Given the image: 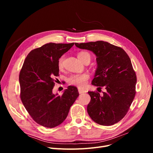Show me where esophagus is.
I'll list each match as a JSON object with an SVG mask.
<instances>
[{"instance_id": "esophagus-1", "label": "esophagus", "mask_w": 153, "mask_h": 153, "mask_svg": "<svg viewBox=\"0 0 153 153\" xmlns=\"http://www.w3.org/2000/svg\"><path fill=\"white\" fill-rule=\"evenodd\" d=\"M78 92H79V93L80 94H83V93H85L86 91H85V90H83V89H78Z\"/></svg>"}]
</instances>
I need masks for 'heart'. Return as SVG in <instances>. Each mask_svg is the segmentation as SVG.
<instances>
[{"label": "heart", "instance_id": "heart-1", "mask_svg": "<svg viewBox=\"0 0 153 153\" xmlns=\"http://www.w3.org/2000/svg\"><path fill=\"white\" fill-rule=\"evenodd\" d=\"M77 57L82 62H84L85 60H89L91 61V54L85 51L80 52L77 55ZM64 59V56H62L58 60V67L59 68H61L63 66ZM89 79V75L87 73L72 75L68 78V82L70 85L76 86L79 88H82L86 85Z\"/></svg>", "mask_w": 153, "mask_h": 153}]
</instances>
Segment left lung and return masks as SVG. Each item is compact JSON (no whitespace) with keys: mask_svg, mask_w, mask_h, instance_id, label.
Returning <instances> with one entry per match:
<instances>
[{"mask_svg":"<svg viewBox=\"0 0 153 153\" xmlns=\"http://www.w3.org/2000/svg\"><path fill=\"white\" fill-rule=\"evenodd\" d=\"M75 45L97 56V68L92 84L106 89L102 96L98 92H88L91 98L88 114L101 125L118 123L127 114L136 94V75L130 57L122 48L103 41Z\"/></svg>","mask_w":153,"mask_h":153,"instance_id":"left-lung-1","label":"left lung"}]
</instances>
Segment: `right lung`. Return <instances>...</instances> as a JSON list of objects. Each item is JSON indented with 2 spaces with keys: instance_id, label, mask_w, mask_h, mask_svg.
<instances>
[{
  "instance_id": "obj_1",
  "label": "right lung",
  "mask_w": 153,
  "mask_h": 153,
  "mask_svg": "<svg viewBox=\"0 0 153 153\" xmlns=\"http://www.w3.org/2000/svg\"><path fill=\"white\" fill-rule=\"evenodd\" d=\"M74 45L49 43L31 50L20 70L21 100L34 121L46 128L61 124L79 96L72 85L62 95L52 92L55 77L59 76L58 60Z\"/></svg>"
}]
</instances>
